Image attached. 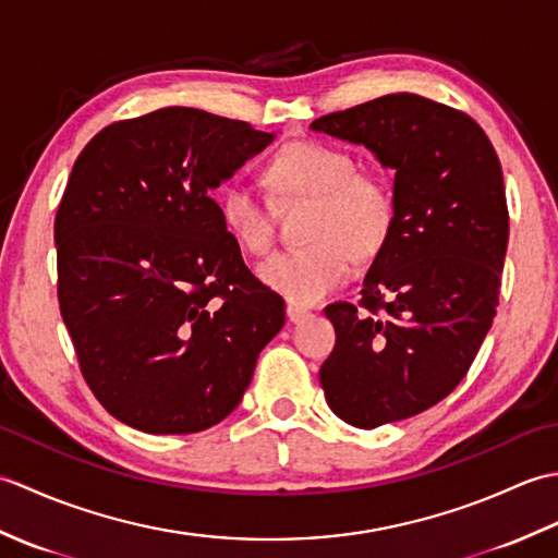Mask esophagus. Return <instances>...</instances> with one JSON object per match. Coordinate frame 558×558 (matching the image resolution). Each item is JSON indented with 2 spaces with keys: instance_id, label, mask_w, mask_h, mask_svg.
Here are the masks:
<instances>
[{
  "instance_id": "esophagus-1",
  "label": "esophagus",
  "mask_w": 558,
  "mask_h": 558,
  "mask_svg": "<svg viewBox=\"0 0 558 558\" xmlns=\"http://www.w3.org/2000/svg\"><path fill=\"white\" fill-rule=\"evenodd\" d=\"M286 314H288V318L292 324H300L302 318H306L310 316V312L304 310V306H298V304H288V310H286Z\"/></svg>"
}]
</instances>
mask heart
<instances>
[{
    "label": "heart",
    "mask_w": 558,
    "mask_h": 558,
    "mask_svg": "<svg viewBox=\"0 0 558 558\" xmlns=\"http://www.w3.org/2000/svg\"><path fill=\"white\" fill-rule=\"evenodd\" d=\"M278 192L314 198L310 244L282 248L258 264V278L292 304H318L345 286L360 254H374L396 222L393 189L381 174L360 170L357 158L322 141H294L270 160ZM218 213L225 232L248 254L266 252L272 240L268 201L234 177L220 189Z\"/></svg>",
    "instance_id": "obj_1"
}]
</instances>
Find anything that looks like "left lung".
Returning a JSON list of instances; mask_svg holds the SVG:
<instances>
[{
	"label": "left lung",
	"mask_w": 558,
	"mask_h": 558,
	"mask_svg": "<svg viewBox=\"0 0 558 558\" xmlns=\"http://www.w3.org/2000/svg\"><path fill=\"white\" fill-rule=\"evenodd\" d=\"M312 129L396 172V222L364 278L366 312L326 306L336 348L318 372L328 408L374 429L444 400L489 333L508 246L504 172L472 117L417 93L318 117Z\"/></svg>",
	"instance_id": "1"
}]
</instances>
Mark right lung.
Instances as JSON below:
<instances>
[{"label":"right lung","instance_id":"1","mask_svg":"<svg viewBox=\"0 0 558 558\" xmlns=\"http://www.w3.org/2000/svg\"><path fill=\"white\" fill-rule=\"evenodd\" d=\"M272 138L162 108L102 129L74 162L54 218L59 310L86 384L138 432L222 422L286 324L210 198Z\"/></svg>","mask_w":558,"mask_h":558}]
</instances>
